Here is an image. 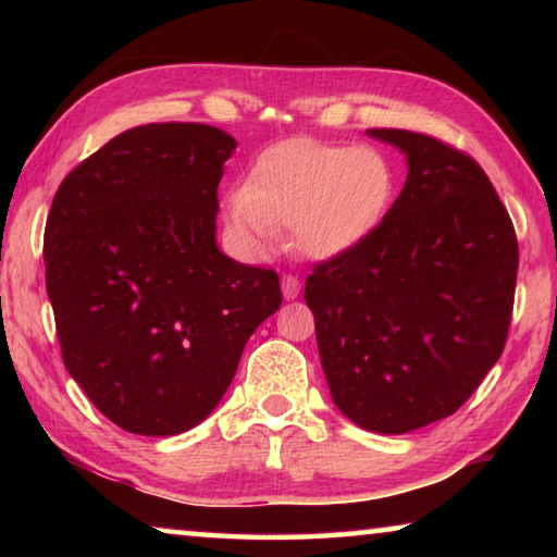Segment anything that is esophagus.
<instances>
[{
  "mask_svg": "<svg viewBox=\"0 0 557 557\" xmlns=\"http://www.w3.org/2000/svg\"><path fill=\"white\" fill-rule=\"evenodd\" d=\"M299 287H301V282L297 275H292V272L282 275V295H285V299H295L299 295Z\"/></svg>",
  "mask_w": 557,
  "mask_h": 557,
  "instance_id": "34e87169",
  "label": "esophagus"
}]
</instances>
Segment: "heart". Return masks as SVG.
I'll list each match as a JSON object with an SVG mask.
<instances>
[{"label":"heart","instance_id":"heart-1","mask_svg":"<svg viewBox=\"0 0 557 557\" xmlns=\"http://www.w3.org/2000/svg\"><path fill=\"white\" fill-rule=\"evenodd\" d=\"M395 172L379 149L287 143L252 162L245 186L228 194V219L250 250L262 252L292 228L307 256H338L383 221Z\"/></svg>","mask_w":557,"mask_h":557}]
</instances>
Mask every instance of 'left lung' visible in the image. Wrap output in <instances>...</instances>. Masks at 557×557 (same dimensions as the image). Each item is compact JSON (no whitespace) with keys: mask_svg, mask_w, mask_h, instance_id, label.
Listing matches in <instances>:
<instances>
[{"mask_svg":"<svg viewBox=\"0 0 557 557\" xmlns=\"http://www.w3.org/2000/svg\"><path fill=\"white\" fill-rule=\"evenodd\" d=\"M408 182L361 243L314 262L305 299L336 408L383 435L457 412L502 356L518 240L474 159L425 132L369 129Z\"/></svg>","mask_w":557,"mask_h":557,"instance_id":"8db88e82","label":"left lung"}]
</instances>
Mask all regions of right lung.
I'll list each match as a JSON object with an SVG mask.
<instances>
[{"label": "right lung", "instance_id": "add662e5", "mask_svg": "<svg viewBox=\"0 0 557 557\" xmlns=\"http://www.w3.org/2000/svg\"><path fill=\"white\" fill-rule=\"evenodd\" d=\"M233 149L199 122L139 125L83 159L53 196L44 262L63 363L135 435L199 425L282 305L275 270L215 245Z\"/></svg>", "mask_w": 557, "mask_h": 557}]
</instances>
